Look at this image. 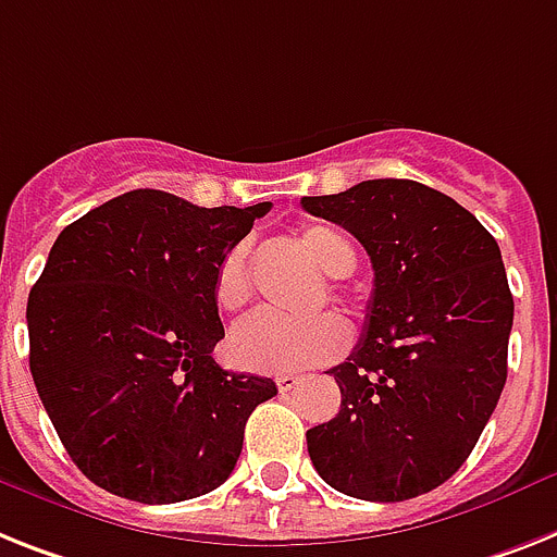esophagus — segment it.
<instances>
[{
  "mask_svg": "<svg viewBox=\"0 0 557 557\" xmlns=\"http://www.w3.org/2000/svg\"><path fill=\"white\" fill-rule=\"evenodd\" d=\"M275 384H278V389H282V393H289V389H296L298 384H301V375H296V372H284V375H278V379H275Z\"/></svg>",
  "mask_w": 557,
  "mask_h": 557,
  "instance_id": "1",
  "label": "esophagus"
}]
</instances>
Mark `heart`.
I'll list each match as a JSON object with an SVG mask.
<instances>
[{"instance_id":"heart-1","label":"heart","mask_w":557,"mask_h":557,"mask_svg":"<svg viewBox=\"0 0 557 557\" xmlns=\"http://www.w3.org/2000/svg\"><path fill=\"white\" fill-rule=\"evenodd\" d=\"M301 247L312 268L330 278H342L356 268V250L342 230L330 224H305L298 230ZM250 301V245L242 242L227 252L215 273V305L238 312ZM350 344V330L335 312L307 321H284L259 312L242 321L230 335V356L238 367L256 372H293L324 364L342 356Z\"/></svg>"}]
</instances>
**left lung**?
Here are the masks:
<instances>
[{"instance_id":"left-lung-1","label":"left lung","mask_w":557,"mask_h":557,"mask_svg":"<svg viewBox=\"0 0 557 557\" xmlns=\"http://www.w3.org/2000/svg\"><path fill=\"white\" fill-rule=\"evenodd\" d=\"M372 261L367 327L333 367L342 410L307 430L312 467L361 500H407L458 472L507 384L512 293L498 242L470 210L410 178L305 196Z\"/></svg>"}]
</instances>
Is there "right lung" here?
Returning <instances> with one entry per match:
<instances>
[{
  "label": "right lung",
  "instance_id": "1",
  "mask_svg": "<svg viewBox=\"0 0 557 557\" xmlns=\"http://www.w3.org/2000/svg\"><path fill=\"white\" fill-rule=\"evenodd\" d=\"M131 190L59 233L27 298L30 375L73 463L141 504L199 498L236 467L273 379L213 361L215 273L270 210Z\"/></svg>",
  "mask_w": 557,
  "mask_h": 557
}]
</instances>
